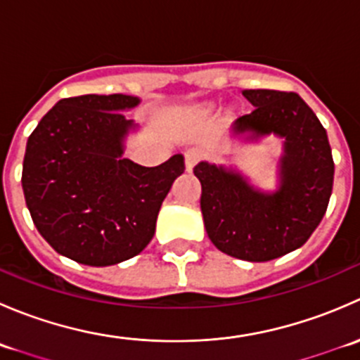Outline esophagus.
<instances>
[{
    "instance_id": "1",
    "label": "esophagus",
    "mask_w": 360,
    "mask_h": 360,
    "mask_svg": "<svg viewBox=\"0 0 360 360\" xmlns=\"http://www.w3.org/2000/svg\"><path fill=\"white\" fill-rule=\"evenodd\" d=\"M202 157H203V153L200 150H197V148H193V150H188L186 153H184V163H186L188 172H191V170H193V167L200 162Z\"/></svg>"
}]
</instances>
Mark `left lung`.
I'll return each instance as SVG.
<instances>
[{"instance_id":"1","label":"left lung","mask_w":360,"mask_h":360,"mask_svg":"<svg viewBox=\"0 0 360 360\" xmlns=\"http://www.w3.org/2000/svg\"><path fill=\"white\" fill-rule=\"evenodd\" d=\"M256 110L235 122V132L284 137L281 186L261 193L237 172L200 162V207L210 242L238 259L270 261L301 248L328 210L335 162L328 134L315 112L294 92L244 90Z\"/></svg>"}]
</instances>
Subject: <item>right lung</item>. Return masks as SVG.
Listing matches in <instances>:
<instances>
[{
	"mask_svg": "<svg viewBox=\"0 0 360 360\" xmlns=\"http://www.w3.org/2000/svg\"><path fill=\"white\" fill-rule=\"evenodd\" d=\"M137 97L78 96L60 99L32 130L22 165V190L32 223L63 256L110 266L137 256L155 235L158 210L183 155L157 167L123 158L132 129L123 110Z\"/></svg>",
	"mask_w": 360,
	"mask_h": 360,
	"instance_id": "right-lung-1",
	"label": "right lung"
}]
</instances>
